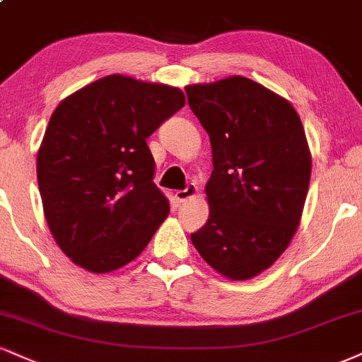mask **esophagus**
Returning <instances> with one entry per match:
<instances>
[{"instance_id":"1","label":"esophagus","mask_w":362,"mask_h":362,"mask_svg":"<svg viewBox=\"0 0 362 362\" xmlns=\"http://www.w3.org/2000/svg\"><path fill=\"white\" fill-rule=\"evenodd\" d=\"M195 194H197V185L189 184V185H187V189L177 190V192H175V200H177V202H185V200L192 199Z\"/></svg>"}]
</instances>
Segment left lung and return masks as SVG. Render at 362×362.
<instances>
[{
	"label": "left lung",
	"instance_id": "1",
	"mask_svg": "<svg viewBox=\"0 0 362 362\" xmlns=\"http://www.w3.org/2000/svg\"><path fill=\"white\" fill-rule=\"evenodd\" d=\"M212 146L209 219L190 239L229 280H251L293 239L310 184L312 155L291 103L243 76L185 87Z\"/></svg>",
	"mask_w": 362,
	"mask_h": 362
}]
</instances>
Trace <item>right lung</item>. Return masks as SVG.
Returning <instances> with one entry per match:
<instances>
[{
  "instance_id": "right-lung-1",
  "label": "right lung",
  "mask_w": 362,
  "mask_h": 362,
  "mask_svg": "<svg viewBox=\"0 0 362 362\" xmlns=\"http://www.w3.org/2000/svg\"><path fill=\"white\" fill-rule=\"evenodd\" d=\"M184 104L178 87L112 74L55 107L38 148V189L52 236L77 267L123 268L167 219L146 138Z\"/></svg>"
}]
</instances>
